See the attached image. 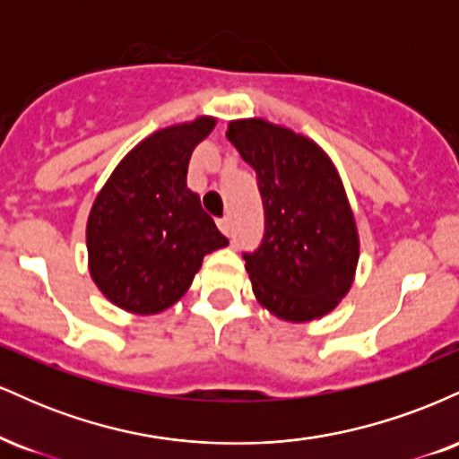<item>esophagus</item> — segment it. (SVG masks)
I'll return each mask as SVG.
<instances>
[{
  "label": "esophagus",
  "instance_id": "1",
  "mask_svg": "<svg viewBox=\"0 0 459 459\" xmlns=\"http://www.w3.org/2000/svg\"><path fill=\"white\" fill-rule=\"evenodd\" d=\"M218 226H220V230H222L226 237L233 235V222H230L229 215H226V218H222V220H218Z\"/></svg>",
  "mask_w": 459,
  "mask_h": 459
}]
</instances>
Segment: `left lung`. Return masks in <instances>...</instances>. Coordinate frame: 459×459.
Wrapping results in <instances>:
<instances>
[{"label":"left lung","mask_w":459,"mask_h":459,"mask_svg":"<svg viewBox=\"0 0 459 459\" xmlns=\"http://www.w3.org/2000/svg\"><path fill=\"white\" fill-rule=\"evenodd\" d=\"M226 138L256 172L265 235L244 255L252 291L278 319L328 315L356 276L360 241L334 163L307 135L263 118L230 120Z\"/></svg>","instance_id":"8db88e82"}]
</instances>
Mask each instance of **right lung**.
Masks as SVG:
<instances>
[{
	"label": "right lung",
	"instance_id": "right-lung-1",
	"mask_svg": "<svg viewBox=\"0 0 459 459\" xmlns=\"http://www.w3.org/2000/svg\"><path fill=\"white\" fill-rule=\"evenodd\" d=\"M213 116L160 129L120 160L86 224L88 270L118 308L155 315L183 298L204 255L229 246L187 187L189 157Z\"/></svg>",
	"mask_w": 459,
	"mask_h": 459
}]
</instances>
